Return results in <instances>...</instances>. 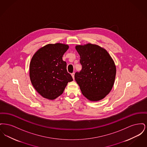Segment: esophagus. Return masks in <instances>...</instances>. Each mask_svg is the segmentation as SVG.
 Returning a JSON list of instances; mask_svg holds the SVG:
<instances>
[{
	"instance_id": "obj_1",
	"label": "esophagus",
	"mask_w": 147,
	"mask_h": 147,
	"mask_svg": "<svg viewBox=\"0 0 147 147\" xmlns=\"http://www.w3.org/2000/svg\"><path fill=\"white\" fill-rule=\"evenodd\" d=\"M74 74H75V73H73L71 75V76H72V78H73V79H74Z\"/></svg>"
}]
</instances>
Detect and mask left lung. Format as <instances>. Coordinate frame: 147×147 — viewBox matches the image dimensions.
I'll return each instance as SVG.
<instances>
[{
  "mask_svg": "<svg viewBox=\"0 0 147 147\" xmlns=\"http://www.w3.org/2000/svg\"><path fill=\"white\" fill-rule=\"evenodd\" d=\"M82 69L74 76L81 91L91 101L103 99L111 90L116 68L107 51L97 45H77Z\"/></svg>",
  "mask_w": 147,
  "mask_h": 147,
  "instance_id": "8db88e82",
  "label": "left lung"
}]
</instances>
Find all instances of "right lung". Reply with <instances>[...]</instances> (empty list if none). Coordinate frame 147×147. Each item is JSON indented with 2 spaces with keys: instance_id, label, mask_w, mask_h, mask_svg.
I'll list each match as a JSON object with an SVG mask.
<instances>
[{
  "instance_id": "right-lung-1",
  "label": "right lung",
  "mask_w": 147,
  "mask_h": 147,
  "mask_svg": "<svg viewBox=\"0 0 147 147\" xmlns=\"http://www.w3.org/2000/svg\"><path fill=\"white\" fill-rule=\"evenodd\" d=\"M69 49L66 44H48L38 49L30 63V78L35 90L43 98L54 100L63 94L73 78L62 57Z\"/></svg>"
}]
</instances>
